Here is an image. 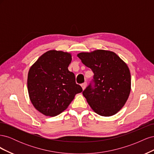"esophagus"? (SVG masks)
<instances>
[{
    "mask_svg": "<svg viewBox=\"0 0 154 154\" xmlns=\"http://www.w3.org/2000/svg\"><path fill=\"white\" fill-rule=\"evenodd\" d=\"M81 85H82V88H83V90H84L85 88H86V87H87V83H86V82L83 83H82V84Z\"/></svg>",
    "mask_w": 154,
    "mask_h": 154,
    "instance_id": "obj_1",
    "label": "esophagus"
}]
</instances>
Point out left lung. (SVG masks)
Wrapping results in <instances>:
<instances>
[{
	"mask_svg": "<svg viewBox=\"0 0 154 154\" xmlns=\"http://www.w3.org/2000/svg\"><path fill=\"white\" fill-rule=\"evenodd\" d=\"M77 56L94 72L92 82L82 92L88 105L100 116L116 114L127 102L131 89L127 65L110 51L99 49Z\"/></svg>",
	"mask_w": 154,
	"mask_h": 154,
	"instance_id": "1",
	"label": "left lung"
}]
</instances>
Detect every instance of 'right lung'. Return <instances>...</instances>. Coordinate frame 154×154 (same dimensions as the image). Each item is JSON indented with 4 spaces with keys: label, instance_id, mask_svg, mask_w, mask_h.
<instances>
[{
    "label": "right lung",
    "instance_id": "right-lung-1",
    "mask_svg": "<svg viewBox=\"0 0 154 154\" xmlns=\"http://www.w3.org/2000/svg\"><path fill=\"white\" fill-rule=\"evenodd\" d=\"M71 54L50 50L43 54L30 67L27 89L35 108L47 116H55L66 110L74 96L82 92L76 84L74 74L68 67Z\"/></svg>",
    "mask_w": 154,
    "mask_h": 154
}]
</instances>
